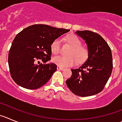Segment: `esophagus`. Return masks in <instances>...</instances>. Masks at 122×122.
Returning <instances> with one entry per match:
<instances>
[{"label":"esophagus","mask_w":122,"mask_h":122,"mask_svg":"<svg viewBox=\"0 0 122 122\" xmlns=\"http://www.w3.org/2000/svg\"><path fill=\"white\" fill-rule=\"evenodd\" d=\"M57 69H58V71H63V70L65 69V68L62 67H60L59 66H57Z\"/></svg>","instance_id":"esophagus-1"}]
</instances>
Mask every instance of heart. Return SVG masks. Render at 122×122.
I'll use <instances>...</instances> for the list:
<instances>
[{"instance_id": "1", "label": "heart", "mask_w": 122, "mask_h": 122, "mask_svg": "<svg viewBox=\"0 0 122 122\" xmlns=\"http://www.w3.org/2000/svg\"><path fill=\"white\" fill-rule=\"evenodd\" d=\"M66 42L72 47L68 51L69 56H56L52 61L60 67L73 66L75 64H82L87 61L89 56V50L87 47L82 46L81 40L75 34H69L64 38ZM50 50L53 55L58 54L60 50V40L55 39L50 45Z\"/></svg>"}]
</instances>
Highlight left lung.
Here are the masks:
<instances>
[{
  "instance_id": "8db88e82",
  "label": "left lung",
  "mask_w": 122,
  "mask_h": 122,
  "mask_svg": "<svg viewBox=\"0 0 122 122\" xmlns=\"http://www.w3.org/2000/svg\"><path fill=\"white\" fill-rule=\"evenodd\" d=\"M76 33L85 40L89 56L78 69H71L72 76L66 80V84L78 96H91L103 91L111 75V50L106 41L97 33L84 30L76 31Z\"/></svg>"
}]
</instances>
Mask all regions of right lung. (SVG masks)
I'll list each match as a JSON object with an SVG mask.
<instances>
[{
  "label": "right lung",
  "mask_w": 122,
  "mask_h": 122,
  "mask_svg": "<svg viewBox=\"0 0 122 122\" xmlns=\"http://www.w3.org/2000/svg\"><path fill=\"white\" fill-rule=\"evenodd\" d=\"M69 31L35 24L19 33L8 53L10 72L15 83L28 89H36L44 85L57 70L55 64L47 62L51 59L50 45Z\"/></svg>",
  "instance_id": "add662e5"
}]
</instances>
